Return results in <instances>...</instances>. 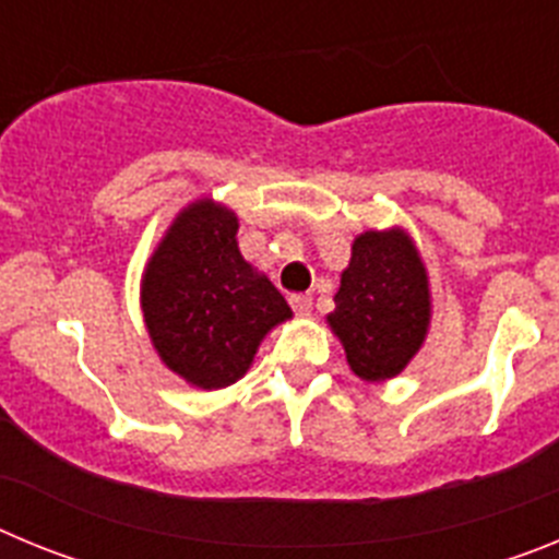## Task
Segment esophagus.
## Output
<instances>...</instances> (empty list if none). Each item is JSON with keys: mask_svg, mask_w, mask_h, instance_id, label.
<instances>
[{"mask_svg": "<svg viewBox=\"0 0 559 559\" xmlns=\"http://www.w3.org/2000/svg\"><path fill=\"white\" fill-rule=\"evenodd\" d=\"M290 308L296 316H310L313 313V296L310 294H294L290 296Z\"/></svg>", "mask_w": 559, "mask_h": 559, "instance_id": "34e87169", "label": "esophagus"}]
</instances>
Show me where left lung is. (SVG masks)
I'll list each match as a JSON object with an SVG mask.
<instances>
[{
    "instance_id": "obj_1",
    "label": "left lung",
    "mask_w": 559,
    "mask_h": 559,
    "mask_svg": "<svg viewBox=\"0 0 559 559\" xmlns=\"http://www.w3.org/2000/svg\"><path fill=\"white\" fill-rule=\"evenodd\" d=\"M428 316V276L408 235L397 229L360 235L328 316L353 372L364 380L403 372L426 338Z\"/></svg>"
}]
</instances>
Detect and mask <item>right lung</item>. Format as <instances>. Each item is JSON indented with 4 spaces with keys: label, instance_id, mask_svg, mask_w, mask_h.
Here are the masks:
<instances>
[{
    "label": "right lung",
    "instance_id": "right-lung-1",
    "mask_svg": "<svg viewBox=\"0 0 559 559\" xmlns=\"http://www.w3.org/2000/svg\"><path fill=\"white\" fill-rule=\"evenodd\" d=\"M235 235V212L195 201L142 280L153 347L192 386L224 389L243 378L263 335L290 319L285 296L240 257Z\"/></svg>",
    "mask_w": 559,
    "mask_h": 559
}]
</instances>
